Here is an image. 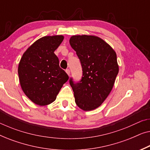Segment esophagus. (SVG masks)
<instances>
[{"label":"esophagus","mask_w":150,"mask_h":150,"mask_svg":"<svg viewBox=\"0 0 150 150\" xmlns=\"http://www.w3.org/2000/svg\"><path fill=\"white\" fill-rule=\"evenodd\" d=\"M65 71H66V73L68 74V76H69V74H70V70H69V69H67L66 70H65Z\"/></svg>","instance_id":"1"}]
</instances>
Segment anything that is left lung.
Wrapping results in <instances>:
<instances>
[{
  "instance_id": "8db88e82",
  "label": "left lung",
  "mask_w": 150,
  "mask_h": 150,
  "mask_svg": "<svg viewBox=\"0 0 150 150\" xmlns=\"http://www.w3.org/2000/svg\"><path fill=\"white\" fill-rule=\"evenodd\" d=\"M69 44L76 52L83 68L79 83L69 80L75 102L82 110L96 109L113 87L119 65L115 51L102 39L94 35H73Z\"/></svg>"
}]
</instances>
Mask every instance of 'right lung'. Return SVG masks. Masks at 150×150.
<instances>
[{"label":"right lung","mask_w":150,"mask_h":150,"mask_svg":"<svg viewBox=\"0 0 150 150\" xmlns=\"http://www.w3.org/2000/svg\"><path fill=\"white\" fill-rule=\"evenodd\" d=\"M63 39V35L39 39L28 47L20 61L18 72L20 86L25 95L38 105L54 102L69 79L54 53Z\"/></svg>","instance_id":"right-lung-1"}]
</instances>
